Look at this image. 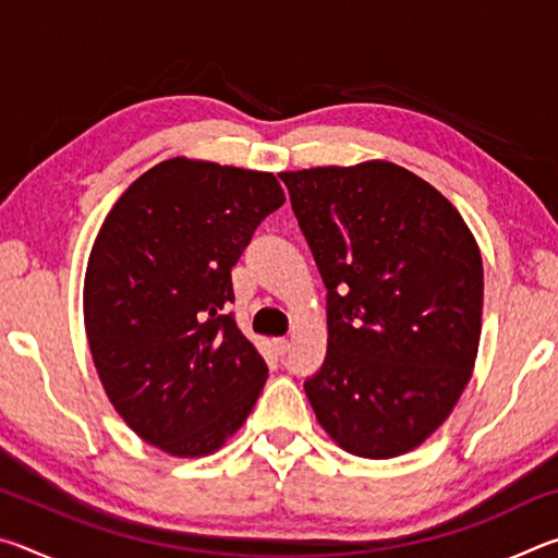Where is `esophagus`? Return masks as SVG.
I'll use <instances>...</instances> for the list:
<instances>
[{
    "label": "esophagus",
    "instance_id": "1",
    "mask_svg": "<svg viewBox=\"0 0 558 558\" xmlns=\"http://www.w3.org/2000/svg\"><path fill=\"white\" fill-rule=\"evenodd\" d=\"M272 349H276L278 354H286L288 349H290V339H288V337H278V339H272Z\"/></svg>",
    "mask_w": 558,
    "mask_h": 558
}]
</instances>
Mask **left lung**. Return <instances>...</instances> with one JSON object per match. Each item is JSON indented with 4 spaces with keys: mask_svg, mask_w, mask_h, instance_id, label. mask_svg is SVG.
Masks as SVG:
<instances>
[{
    "mask_svg": "<svg viewBox=\"0 0 558 558\" xmlns=\"http://www.w3.org/2000/svg\"><path fill=\"white\" fill-rule=\"evenodd\" d=\"M280 179L327 288L310 405L342 450L399 458L446 423L475 369L480 245L436 186L386 159Z\"/></svg>",
    "mask_w": 558,
    "mask_h": 558,
    "instance_id": "8db88e82",
    "label": "left lung"
}]
</instances>
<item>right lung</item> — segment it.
Returning <instances> with one entry per match:
<instances>
[{
  "label": "right lung",
  "mask_w": 558,
  "mask_h": 558,
  "mask_svg": "<svg viewBox=\"0 0 558 558\" xmlns=\"http://www.w3.org/2000/svg\"><path fill=\"white\" fill-rule=\"evenodd\" d=\"M282 202L272 172L172 157L122 192L93 241V364L122 421L169 456L221 450L266 386V362L223 310L231 268Z\"/></svg>",
  "instance_id": "right-lung-1"
}]
</instances>
